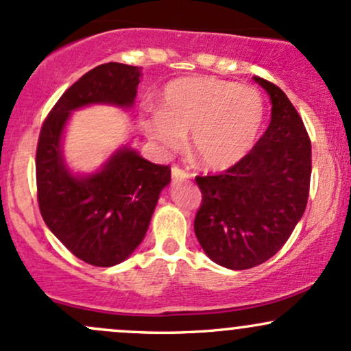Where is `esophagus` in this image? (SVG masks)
<instances>
[{
	"mask_svg": "<svg viewBox=\"0 0 351 351\" xmlns=\"http://www.w3.org/2000/svg\"><path fill=\"white\" fill-rule=\"evenodd\" d=\"M171 176H173V181H183V180L189 178V173L186 170H183V168L173 165V167H171Z\"/></svg>",
	"mask_w": 351,
	"mask_h": 351,
	"instance_id": "esophagus-1",
	"label": "esophagus"
}]
</instances>
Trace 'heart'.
Returning <instances> with one entry per match:
<instances>
[{
  "mask_svg": "<svg viewBox=\"0 0 351 351\" xmlns=\"http://www.w3.org/2000/svg\"><path fill=\"white\" fill-rule=\"evenodd\" d=\"M265 104L257 88L231 80L195 75L168 82L160 110L145 112L147 136L178 150L189 135L193 155L209 170H226L244 158L263 128Z\"/></svg>",
  "mask_w": 351,
  "mask_h": 351,
  "instance_id": "1",
  "label": "heart"
}]
</instances>
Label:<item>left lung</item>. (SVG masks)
Instances as JSON below:
<instances>
[{
  "label": "left lung",
  "mask_w": 351,
  "mask_h": 351,
  "mask_svg": "<svg viewBox=\"0 0 351 351\" xmlns=\"http://www.w3.org/2000/svg\"><path fill=\"white\" fill-rule=\"evenodd\" d=\"M271 95L265 134L241 162L219 175L196 176L201 247L234 271L265 263L287 243L304 215L312 175V143L299 112L276 84L254 77Z\"/></svg>",
  "instance_id": "obj_1"
}]
</instances>
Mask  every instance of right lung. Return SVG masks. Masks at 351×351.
Listing matches in <instances>:
<instances>
[{"label": "right lung", "mask_w": 351, "mask_h": 351, "mask_svg": "<svg viewBox=\"0 0 351 351\" xmlns=\"http://www.w3.org/2000/svg\"><path fill=\"white\" fill-rule=\"evenodd\" d=\"M138 82V67L100 64L60 95L39 134L36 186L44 223L75 257L95 267L122 263L142 243L171 170L122 148L99 173L77 178L64 165L60 136L75 108L88 104L130 107Z\"/></svg>", "instance_id": "obj_1"}]
</instances>
